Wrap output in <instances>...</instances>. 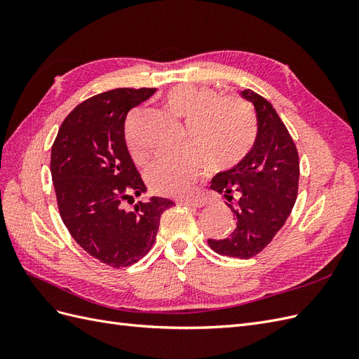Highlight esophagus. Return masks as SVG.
Wrapping results in <instances>:
<instances>
[{
    "instance_id": "esophagus-1",
    "label": "esophagus",
    "mask_w": 359,
    "mask_h": 359,
    "mask_svg": "<svg viewBox=\"0 0 359 359\" xmlns=\"http://www.w3.org/2000/svg\"><path fill=\"white\" fill-rule=\"evenodd\" d=\"M181 203L186 205V206H193V208H201V206H205V205H206L205 199H201V198L184 199V201H181Z\"/></svg>"
}]
</instances>
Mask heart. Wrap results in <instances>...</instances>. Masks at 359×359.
Wrapping results in <instances>:
<instances>
[{
    "mask_svg": "<svg viewBox=\"0 0 359 359\" xmlns=\"http://www.w3.org/2000/svg\"><path fill=\"white\" fill-rule=\"evenodd\" d=\"M163 104L173 115L186 118V139L190 145L160 154L147 169V181L154 191L187 194L206 169H231L252 149L256 140V119L250 107L233 97H220L214 90L193 83H178L163 95ZM127 128V145L135 161L145 154Z\"/></svg>",
    "mask_w": 359,
    "mask_h": 359,
    "instance_id": "heart-1",
    "label": "heart"
}]
</instances>
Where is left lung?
Here are the masks:
<instances>
[{
  "mask_svg": "<svg viewBox=\"0 0 359 359\" xmlns=\"http://www.w3.org/2000/svg\"><path fill=\"white\" fill-rule=\"evenodd\" d=\"M257 116V136L248 154L211 180L236 220L231 238L208 240L215 253L250 259L283 227L298 196L299 158L286 126L268 100L252 90L241 93Z\"/></svg>",
  "mask_w": 359,
  "mask_h": 359,
  "instance_id": "1",
  "label": "left lung"
}]
</instances>
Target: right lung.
I'll list each match as a JSON object with an SVG mask.
<instances>
[{
  "label": "right lung",
  "mask_w": 359,
  "mask_h": 359,
  "mask_svg": "<svg viewBox=\"0 0 359 359\" xmlns=\"http://www.w3.org/2000/svg\"><path fill=\"white\" fill-rule=\"evenodd\" d=\"M156 88H116L82 102L64 119L50 153L58 210L73 240L112 268L136 264L153 247L172 201L153 196L132 211L124 202L147 191L126 144L128 111Z\"/></svg>",
  "instance_id": "1"
}]
</instances>
